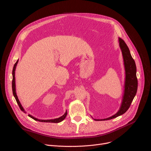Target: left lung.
<instances>
[{"label": "left lung", "mask_w": 151, "mask_h": 151, "mask_svg": "<svg viewBox=\"0 0 151 151\" xmlns=\"http://www.w3.org/2000/svg\"><path fill=\"white\" fill-rule=\"evenodd\" d=\"M118 42L122 54L125 75L124 90L121 104L119 111L113 116L102 119H94L95 121L109 120L125 113L130 107L137 93L138 82L136 76V66L135 61L132 58L130 51L125 42L120 37L118 38Z\"/></svg>", "instance_id": "8db88e82"}]
</instances>
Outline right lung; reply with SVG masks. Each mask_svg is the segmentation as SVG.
Listing matches in <instances>:
<instances>
[{
    "label": "right lung",
    "instance_id": "add662e5",
    "mask_svg": "<svg viewBox=\"0 0 151 151\" xmlns=\"http://www.w3.org/2000/svg\"><path fill=\"white\" fill-rule=\"evenodd\" d=\"M18 62V60L17 61V62L15 63L14 66V68H13V70H12V93H13V95L20 109L24 113H26V112L25 111L24 109L23 108V107L22 106V105H21L20 101H19L18 100V98L17 97V93H16V88H15V69H16V67H17V63ZM67 114H68V112H67V111H66V112L64 113V114L60 116V118H55V119H37L36 118H35L34 116H32L31 115H29V116L32 118V119H33L35 121H39V122H53V123H58V122H61L63 120H64V119H65L66 116H67Z\"/></svg>",
    "mask_w": 151,
    "mask_h": 151
}]
</instances>
